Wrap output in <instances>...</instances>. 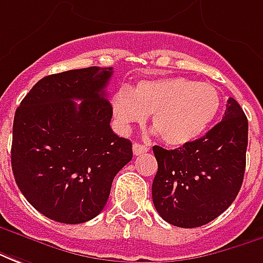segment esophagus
<instances>
[{"mask_svg": "<svg viewBox=\"0 0 263 263\" xmlns=\"http://www.w3.org/2000/svg\"><path fill=\"white\" fill-rule=\"evenodd\" d=\"M147 152H148V147L143 146V144H139V143H135V144H133V153H135V156H140V154Z\"/></svg>", "mask_w": 263, "mask_h": 263, "instance_id": "esophagus-1", "label": "esophagus"}]
</instances>
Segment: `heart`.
Listing matches in <instances>:
<instances>
[{
  "mask_svg": "<svg viewBox=\"0 0 263 263\" xmlns=\"http://www.w3.org/2000/svg\"><path fill=\"white\" fill-rule=\"evenodd\" d=\"M221 109V95L212 83L182 76L146 79L132 92L120 89L113 98V113L123 128L152 124L165 144L180 147L197 140L211 126Z\"/></svg>",
  "mask_w": 263,
  "mask_h": 263,
  "instance_id": "1",
  "label": "heart"
}]
</instances>
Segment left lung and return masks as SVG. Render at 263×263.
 <instances>
[{
    "instance_id": "obj_1",
    "label": "left lung",
    "mask_w": 263,
    "mask_h": 263,
    "mask_svg": "<svg viewBox=\"0 0 263 263\" xmlns=\"http://www.w3.org/2000/svg\"><path fill=\"white\" fill-rule=\"evenodd\" d=\"M247 147L248 119L232 98L222 120L201 139L174 150L153 147L158 170L152 194L160 217L195 228L221 215L241 190Z\"/></svg>"
}]
</instances>
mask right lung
<instances>
[{
	"mask_svg": "<svg viewBox=\"0 0 263 263\" xmlns=\"http://www.w3.org/2000/svg\"><path fill=\"white\" fill-rule=\"evenodd\" d=\"M113 68L42 78L14 117L11 165L18 188L49 219L82 224L105 208L113 178L133 158L110 127L106 86ZM75 100H81L76 104Z\"/></svg>",
	"mask_w": 263,
	"mask_h": 263,
	"instance_id": "1",
	"label": "right lung"
}]
</instances>
